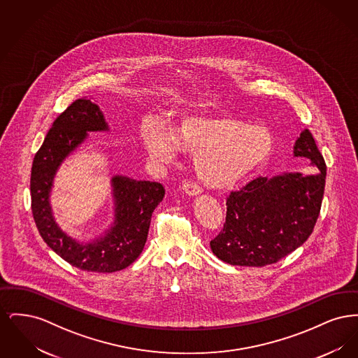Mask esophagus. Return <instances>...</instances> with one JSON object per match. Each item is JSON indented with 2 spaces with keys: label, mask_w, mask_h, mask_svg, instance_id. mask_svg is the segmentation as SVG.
I'll return each mask as SVG.
<instances>
[{
  "label": "esophagus",
  "mask_w": 358,
  "mask_h": 358,
  "mask_svg": "<svg viewBox=\"0 0 358 358\" xmlns=\"http://www.w3.org/2000/svg\"><path fill=\"white\" fill-rule=\"evenodd\" d=\"M182 190L187 193V196H196L199 193H201V187L200 185H197L196 182H192V181H187L184 185H182Z\"/></svg>",
  "instance_id": "1"
}]
</instances>
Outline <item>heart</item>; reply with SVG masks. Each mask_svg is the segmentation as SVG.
I'll return each instance as SVG.
<instances>
[{
  "mask_svg": "<svg viewBox=\"0 0 358 358\" xmlns=\"http://www.w3.org/2000/svg\"><path fill=\"white\" fill-rule=\"evenodd\" d=\"M143 145L157 165L176 162L180 149L194 155L197 176L210 187L235 185L256 171L271 154L273 136L266 126L229 117H184L173 130L152 123Z\"/></svg>",
  "mask_w": 358,
  "mask_h": 358,
  "instance_id": "heart-1",
  "label": "heart"
}]
</instances>
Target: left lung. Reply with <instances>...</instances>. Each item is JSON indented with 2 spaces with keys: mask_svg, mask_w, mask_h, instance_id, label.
I'll use <instances>...</instances> for the list:
<instances>
[{
  "mask_svg": "<svg viewBox=\"0 0 358 358\" xmlns=\"http://www.w3.org/2000/svg\"><path fill=\"white\" fill-rule=\"evenodd\" d=\"M295 157L310 161L311 173L256 177L227 197L220 234L212 252L232 266L273 264L301 247L313 234L324 199L326 164L313 134L303 130Z\"/></svg>",
  "mask_w": 358,
  "mask_h": 358,
  "instance_id": "8db88e82",
  "label": "left lung"
}]
</instances>
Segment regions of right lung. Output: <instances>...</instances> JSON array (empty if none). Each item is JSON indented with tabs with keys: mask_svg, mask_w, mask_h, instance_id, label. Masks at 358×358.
I'll return each instance as SVG.
<instances>
[{
	"mask_svg": "<svg viewBox=\"0 0 358 358\" xmlns=\"http://www.w3.org/2000/svg\"><path fill=\"white\" fill-rule=\"evenodd\" d=\"M107 130L99 107L87 99H76L55 120L34 154L31 173V199L36 227L57 255L71 266L91 273H115L130 266L141 255L154 209L165 196L159 182L113 178L115 222L106 238L82 244L69 238L53 222L48 196L53 176L62 161L87 136V131Z\"/></svg>",
	"mask_w": 358,
	"mask_h": 358,
	"instance_id": "1",
	"label": "right lung"
}]
</instances>
